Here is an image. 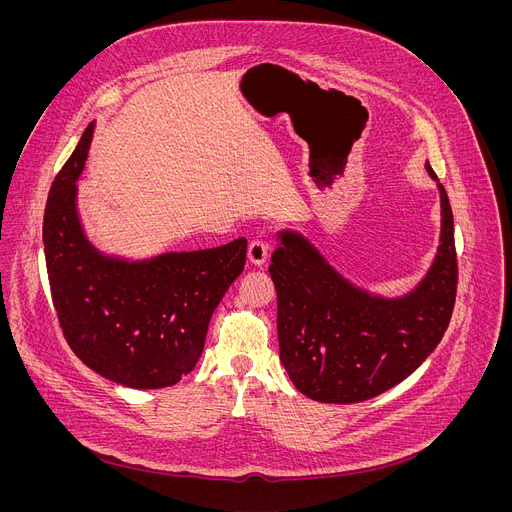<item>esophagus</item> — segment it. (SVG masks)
Returning a JSON list of instances; mask_svg holds the SVG:
<instances>
[{
	"instance_id": "34e87169",
	"label": "esophagus",
	"mask_w": 512,
	"mask_h": 512,
	"mask_svg": "<svg viewBox=\"0 0 512 512\" xmlns=\"http://www.w3.org/2000/svg\"><path fill=\"white\" fill-rule=\"evenodd\" d=\"M247 257L253 265H263L269 257V245L263 239H253L247 249Z\"/></svg>"
}]
</instances>
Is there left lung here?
<instances>
[{"mask_svg":"<svg viewBox=\"0 0 512 512\" xmlns=\"http://www.w3.org/2000/svg\"><path fill=\"white\" fill-rule=\"evenodd\" d=\"M427 172L437 180L427 164ZM442 194V245L409 296H369L342 279L300 235L283 231L269 275L277 291L279 358L300 393L322 403H360L407 379L448 330L458 255L454 216Z\"/></svg>","mask_w":512,"mask_h":512,"instance_id":"8db88e82","label":"left lung"}]
</instances>
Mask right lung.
<instances>
[{
    "label": "right lung",
    "mask_w": 512,
    "mask_h": 512,
    "mask_svg": "<svg viewBox=\"0 0 512 512\" xmlns=\"http://www.w3.org/2000/svg\"><path fill=\"white\" fill-rule=\"evenodd\" d=\"M93 125L56 174L44 210V255L62 334L89 369L133 387L162 389L188 375L214 308L241 275L247 239L223 247L121 261L93 249L77 216V178Z\"/></svg>",
    "instance_id": "1"
}]
</instances>
